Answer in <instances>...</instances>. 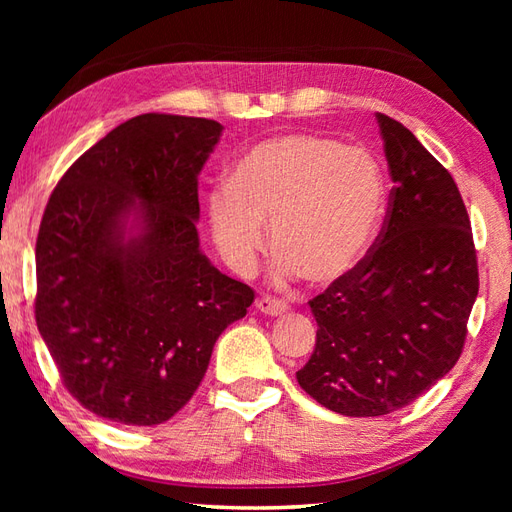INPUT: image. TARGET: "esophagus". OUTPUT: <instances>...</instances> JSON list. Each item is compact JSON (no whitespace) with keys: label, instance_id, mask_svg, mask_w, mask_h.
Masks as SVG:
<instances>
[{"label":"esophagus","instance_id":"34e87169","mask_svg":"<svg viewBox=\"0 0 512 512\" xmlns=\"http://www.w3.org/2000/svg\"><path fill=\"white\" fill-rule=\"evenodd\" d=\"M255 306L262 314H268V317H281V314L288 312L286 303L279 299H273V297H259Z\"/></svg>","mask_w":512,"mask_h":512}]
</instances>
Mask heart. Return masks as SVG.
<instances>
[{"label":"heart","instance_id":"b5f03b06","mask_svg":"<svg viewBox=\"0 0 512 512\" xmlns=\"http://www.w3.org/2000/svg\"><path fill=\"white\" fill-rule=\"evenodd\" d=\"M385 204V180L363 147L284 134L250 147L206 200L213 242L237 273L270 244L281 277L332 286L361 266Z\"/></svg>","mask_w":512,"mask_h":512}]
</instances>
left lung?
Here are the masks:
<instances>
[{
  "mask_svg": "<svg viewBox=\"0 0 512 512\" xmlns=\"http://www.w3.org/2000/svg\"><path fill=\"white\" fill-rule=\"evenodd\" d=\"M394 189L374 246L310 301L317 345L301 389L341 416H385L458 363L480 290L473 233L451 173L405 125L376 114Z\"/></svg>",
  "mask_w": 512,
  "mask_h": 512,
  "instance_id": "1",
  "label": "left lung"
}]
</instances>
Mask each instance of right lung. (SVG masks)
<instances>
[{
    "label": "right lung",
    "instance_id": "add662e5",
    "mask_svg": "<svg viewBox=\"0 0 512 512\" xmlns=\"http://www.w3.org/2000/svg\"><path fill=\"white\" fill-rule=\"evenodd\" d=\"M209 118L143 114L74 162L37 237V328L63 385L99 418L151 427L202 383L255 292L200 250Z\"/></svg>",
    "mask_w": 512,
    "mask_h": 512
}]
</instances>
